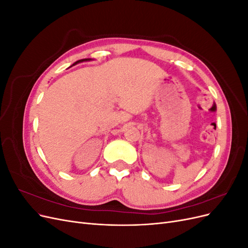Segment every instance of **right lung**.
<instances>
[{
    "mask_svg": "<svg viewBox=\"0 0 248 248\" xmlns=\"http://www.w3.org/2000/svg\"><path fill=\"white\" fill-rule=\"evenodd\" d=\"M84 61H89V59H82V60H78V61H77L76 63H74L73 65H76L78 63H80V62H84Z\"/></svg>",
    "mask_w": 248,
    "mask_h": 248,
    "instance_id": "obj_1",
    "label": "right lung"
}]
</instances>
